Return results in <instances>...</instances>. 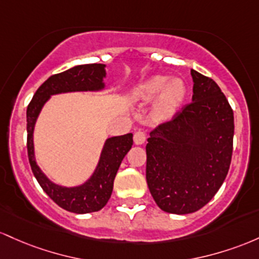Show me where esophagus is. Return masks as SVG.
<instances>
[{
  "label": "esophagus",
  "mask_w": 259,
  "mask_h": 259,
  "mask_svg": "<svg viewBox=\"0 0 259 259\" xmlns=\"http://www.w3.org/2000/svg\"><path fill=\"white\" fill-rule=\"evenodd\" d=\"M133 141H135V144L141 145L145 142V133L142 132V131H136L135 136H133Z\"/></svg>",
  "instance_id": "obj_1"
}]
</instances>
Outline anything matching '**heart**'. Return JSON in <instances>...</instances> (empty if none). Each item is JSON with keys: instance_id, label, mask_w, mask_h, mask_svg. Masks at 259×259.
<instances>
[{"instance_id": "b5f03b06", "label": "heart", "mask_w": 259, "mask_h": 259, "mask_svg": "<svg viewBox=\"0 0 259 259\" xmlns=\"http://www.w3.org/2000/svg\"><path fill=\"white\" fill-rule=\"evenodd\" d=\"M133 95L138 101L153 104V116L158 120H168L174 117L184 104L187 88L181 78L155 74L144 80L133 91Z\"/></svg>"}]
</instances>
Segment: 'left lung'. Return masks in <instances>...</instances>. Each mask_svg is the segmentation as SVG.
Returning a JSON list of instances; mask_svg holds the SVG:
<instances>
[{
	"label": "left lung",
	"mask_w": 259,
	"mask_h": 259,
	"mask_svg": "<svg viewBox=\"0 0 259 259\" xmlns=\"http://www.w3.org/2000/svg\"><path fill=\"white\" fill-rule=\"evenodd\" d=\"M192 103L150 132L147 184L166 213H194L215 196L232 155L234 112L218 84L192 69Z\"/></svg>",
	"instance_id": "1"
}]
</instances>
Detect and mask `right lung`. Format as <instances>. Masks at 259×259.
<instances>
[{
  "label": "right lung",
  "mask_w": 259,
  "mask_h": 259,
  "mask_svg": "<svg viewBox=\"0 0 259 259\" xmlns=\"http://www.w3.org/2000/svg\"><path fill=\"white\" fill-rule=\"evenodd\" d=\"M106 65H79L62 73L51 75L37 89L27 109L28 158L34 176L50 198L66 210L75 214L98 211L105 207L114 188V180L122 160L133 144V135L110 137L101 149L97 166L87 181L77 186H62L51 181L39 167L34 148V130L44 105L52 95L75 92H103L105 89Z\"/></svg>",
  "instance_id": "right-lung-1"
}]
</instances>
